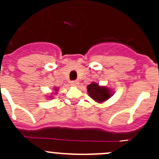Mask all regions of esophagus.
<instances>
[{"label":"esophagus","mask_w":159,"mask_h":159,"mask_svg":"<svg viewBox=\"0 0 159 159\" xmlns=\"http://www.w3.org/2000/svg\"><path fill=\"white\" fill-rule=\"evenodd\" d=\"M78 84H79V83H78V81H70V84H71L72 86H77V85H78Z\"/></svg>","instance_id":"1"}]
</instances>
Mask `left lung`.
<instances>
[{
  "instance_id": "8db88e82",
  "label": "left lung",
  "mask_w": 159,
  "mask_h": 159,
  "mask_svg": "<svg viewBox=\"0 0 159 159\" xmlns=\"http://www.w3.org/2000/svg\"><path fill=\"white\" fill-rule=\"evenodd\" d=\"M88 94L98 102H103L111 97V91L108 88L99 86L97 83L92 82L88 85Z\"/></svg>"
}]
</instances>
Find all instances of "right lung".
<instances>
[{
  "mask_svg": "<svg viewBox=\"0 0 159 159\" xmlns=\"http://www.w3.org/2000/svg\"><path fill=\"white\" fill-rule=\"evenodd\" d=\"M57 89H57V88H54V90H55V91H56V92H57Z\"/></svg>",
  "mask_w": 159,
  "mask_h": 159,
  "instance_id": "right-lung-1",
  "label": "right lung"
}]
</instances>
